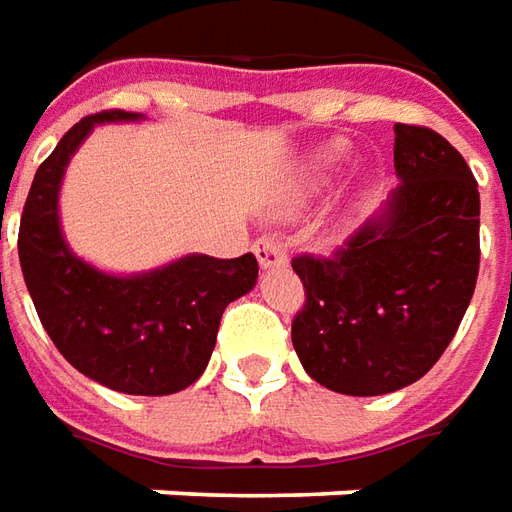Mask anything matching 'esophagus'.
<instances>
[{"instance_id": "obj_1", "label": "esophagus", "mask_w": 512, "mask_h": 512, "mask_svg": "<svg viewBox=\"0 0 512 512\" xmlns=\"http://www.w3.org/2000/svg\"><path fill=\"white\" fill-rule=\"evenodd\" d=\"M253 253H256V259H259V264H262L264 270L287 264V250L281 248L276 239H270V236L259 239V242L253 245Z\"/></svg>"}]
</instances>
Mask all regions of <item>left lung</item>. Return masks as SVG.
<instances>
[{
    "instance_id": "left-lung-1",
    "label": "left lung",
    "mask_w": 512,
    "mask_h": 512,
    "mask_svg": "<svg viewBox=\"0 0 512 512\" xmlns=\"http://www.w3.org/2000/svg\"><path fill=\"white\" fill-rule=\"evenodd\" d=\"M398 186L334 256H298L306 303L292 345L317 384L384 396L418 382L451 343L479 273V192L440 133L396 128Z\"/></svg>"
}]
</instances>
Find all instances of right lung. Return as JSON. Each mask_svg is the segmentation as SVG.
<instances>
[{"label": "right lung", "instance_id": "obj_1", "mask_svg": "<svg viewBox=\"0 0 512 512\" xmlns=\"http://www.w3.org/2000/svg\"><path fill=\"white\" fill-rule=\"evenodd\" d=\"M142 114L102 111L63 136L38 167L19 228V262L35 312L63 359L128 396H169L195 384L217 343L225 306L256 287L253 253H189L155 270L116 276L80 259L61 228V183L72 155L105 122Z\"/></svg>", "mask_w": 512, "mask_h": 512}]
</instances>
